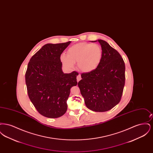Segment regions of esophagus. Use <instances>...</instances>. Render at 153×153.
<instances>
[{
    "instance_id": "obj_1",
    "label": "esophagus",
    "mask_w": 153,
    "mask_h": 153,
    "mask_svg": "<svg viewBox=\"0 0 153 153\" xmlns=\"http://www.w3.org/2000/svg\"><path fill=\"white\" fill-rule=\"evenodd\" d=\"M81 79V75L79 74H78V75H77V82H79Z\"/></svg>"
}]
</instances>
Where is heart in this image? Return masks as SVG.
Instances as JSON below:
<instances>
[{"label":"heart","mask_w":153,"mask_h":153,"mask_svg":"<svg viewBox=\"0 0 153 153\" xmlns=\"http://www.w3.org/2000/svg\"><path fill=\"white\" fill-rule=\"evenodd\" d=\"M102 58V48L98 44L80 43L73 45L67 51V55L62 54L61 60L68 68H72L74 62L81 71L90 72L99 65Z\"/></svg>","instance_id":"1"}]
</instances>
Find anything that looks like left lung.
Returning a JSON list of instances; mask_svg holds the SVG:
<instances>
[{
	"label": "left lung",
	"instance_id": "1",
	"mask_svg": "<svg viewBox=\"0 0 153 153\" xmlns=\"http://www.w3.org/2000/svg\"><path fill=\"white\" fill-rule=\"evenodd\" d=\"M102 47V58L94 71L82 73L78 82L81 94L88 108L105 112L121 100L125 84V64L119 52L106 41L98 39Z\"/></svg>",
	"mask_w": 153,
	"mask_h": 153
}]
</instances>
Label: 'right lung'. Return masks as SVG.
I'll list each match as a JSON object with an SVG mask.
<instances>
[{
    "label": "right lung",
    "mask_w": 153,
    "mask_h": 153,
    "mask_svg": "<svg viewBox=\"0 0 153 153\" xmlns=\"http://www.w3.org/2000/svg\"><path fill=\"white\" fill-rule=\"evenodd\" d=\"M71 42L46 44L30 59L25 74L27 94L44 117L57 118L64 115L71 88L77 84L79 73L62 71L60 57Z\"/></svg>",
    "instance_id": "add662e5"
}]
</instances>
